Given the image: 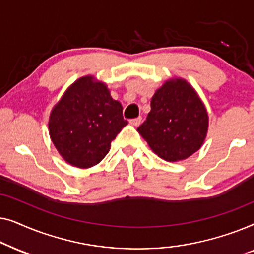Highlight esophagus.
Returning <instances> with one entry per match:
<instances>
[{
    "label": "esophagus",
    "mask_w": 254,
    "mask_h": 254,
    "mask_svg": "<svg viewBox=\"0 0 254 254\" xmlns=\"http://www.w3.org/2000/svg\"><path fill=\"white\" fill-rule=\"evenodd\" d=\"M141 123H142V117H137V118H135V119L129 120V124L133 125V126H135V127L140 126Z\"/></svg>",
    "instance_id": "1"
}]
</instances>
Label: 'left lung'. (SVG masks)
Here are the masks:
<instances>
[{
	"mask_svg": "<svg viewBox=\"0 0 254 254\" xmlns=\"http://www.w3.org/2000/svg\"><path fill=\"white\" fill-rule=\"evenodd\" d=\"M209 118L195 89L171 78L156 90L147 120L137 128L156 155L168 162L189 158L203 144Z\"/></svg>",
	"mask_w": 254,
	"mask_h": 254,
	"instance_id": "1",
	"label": "left lung"
}]
</instances>
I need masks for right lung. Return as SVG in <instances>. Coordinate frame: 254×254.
Returning a JSON list of instances; mask_svg holds the SVG:
<instances>
[{
  "label": "right lung",
  "mask_w": 254,
  "mask_h": 254,
  "mask_svg": "<svg viewBox=\"0 0 254 254\" xmlns=\"http://www.w3.org/2000/svg\"><path fill=\"white\" fill-rule=\"evenodd\" d=\"M128 124L123 106L104 82L83 76L65 90L48 119L51 140L68 164L88 169L107 155L112 142Z\"/></svg>",
  "instance_id": "obj_1"
}]
</instances>
